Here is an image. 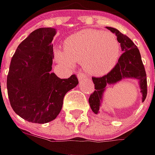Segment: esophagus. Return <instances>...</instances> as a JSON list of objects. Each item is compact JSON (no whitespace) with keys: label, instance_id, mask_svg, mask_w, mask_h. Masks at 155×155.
<instances>
[{"label":"esophagus","instance_id":"obj_1","mask_svg":"<svg viewBox=\"0 0 155 155\" xmlns=\"http://www.w3.org/2000/svg\"><path fill=\"white\" fill-rule=\"evenodd\" d=\"M77 77H78V79H79V81H81L82 79L87 77V74L83 72H78L77 73Z\"/></svg>","mask_w":155,"mask_h":155}]
</instances>
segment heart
I'll return each mask as SVG.
<instances>
[{"label":"heart","mask_w":155,"mask_h":155,"mask_svg":"<svg viewBox=\"0 0 155 155\" xmlns=\"http://www.w3.org/2000/svg\"><path fill=\"white\" fill-rule=\"evenodd\" d=\"M120 53V43L114 34L90 29L70 35L64 42V47L55 50L60 63L69 67H74L75 62L82 63L87 71L97 75L110 71Z\"/></svg>","instance_id":"obj_1"}]
</instances>
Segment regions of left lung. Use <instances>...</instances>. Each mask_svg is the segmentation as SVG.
I'll return each mask as SVG.
<instances>
[{
  "label": "left lung",
  "instance_id": "left-lung-1",
  "mask_svg": "<svg viewBox=\"0 0 155 155\" xmlns=\"http://www.w3.org/2000/svg\"><path fill=\"white\" fill-rule=\"evenodd\" d=\"M106 28L116 34L120 43L123 54L119 57L117 63L107 74L102 77L92 78L95 91L90 95L88 101L91 109L95 114L100 113L99 106L107 85L115 84L125 78L136 79L140 83L142 101L146 99L147 94V74L138 48L129 37L121 33L118 30L108 26Z\"/></svg>",
  "mask_w": 155,
  "mask_h": 155
}]
</instances>
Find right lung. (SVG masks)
<instances>
[{"mask_svg":"<svg viewBox=\"0 0 155 155\" xmlns=\"http://www.w3.org/2000/svg\"><path fill=\"white\" fill-rule=\"evenodd\" d=\"M56 34L55 28L33 31L19 44L9 66L7 88L10 104L16 114L31 123L54 120L61 111L65 94L79 83L75 74L60 79L51 73Z\"/></svg>","mask_w":155,"mask_h":155,"instance_id":"obj_1","label":"right lung"}]
</instances>
